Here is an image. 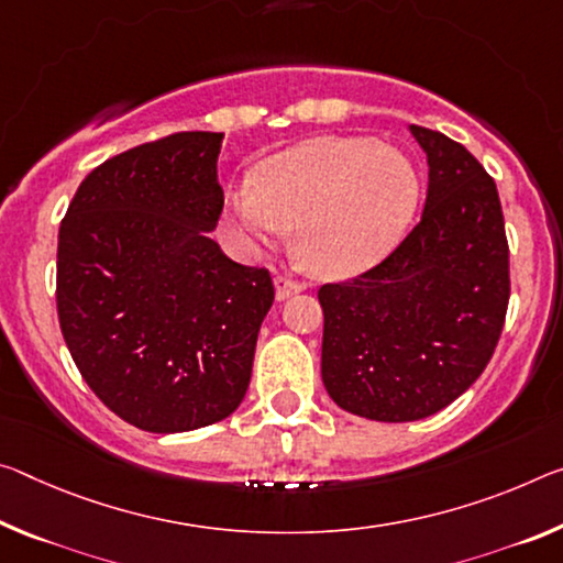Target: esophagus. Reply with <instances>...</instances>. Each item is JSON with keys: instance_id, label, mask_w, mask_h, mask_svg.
I'll list each match as a JSON object with an SVG mask.
<instances>
[{"instance_id": "34e87169", "label": "esophagus", "mask_w": 563, "mask_h": 563, "mask_svg": "<svg viewBox=\"0 0 563 563\" xmlns=\"http://www.w3.org/2000/svg\"><path fill=\"white\" fill-rule=\"evenodd\" d=\"M273 283H275V300H278V302L288 300L290 296H296V292L302 290L300 283H296L292 278H285V275H278V278H275Z\"/></svg>"}]
</instances>
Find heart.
<instances>
[{
	"label": "heart",
	"mask_w": 563,
	"mask_h": 563,
	"mask_svg": "<svg viewBox=\"0 0 563 563\" xmlns=\"http://www.w3.org/2000/svg\"><path fill=\"white\" fill-rule=\"evenodd\" d=\"M418 175L396 147L371 137H313L257 167L228 192L225 216L245 245L292 230V253L320 278H353L378 265L406 233Z\"/></svg>",
	"instance_id": "b5f03b06"
}]
</instances>
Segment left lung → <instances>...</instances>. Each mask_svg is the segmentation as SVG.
Here are the masks:
<instances>
[{"label": "left lung", "instance_id": "obj_1", "mask_svg": "<svg viewBox=\"0 0 563 563\" xmlns=\"http://www.w3.org/2000/svg\"><path fill=\"white\" fill-rule=\"evenodd\" d=\"M408 132L428 163L421 222L380 265L318 290L328 396L383 423L439 413L474 386L511 290L496 183L459 142L418 124Z\"/></svg>", "mask_w": 563, "mask_h": 563}]
</instances>
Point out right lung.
Instances as JSON below:
<instances>
[{
  "label": "right lung",
  "instance_id": "right-lung-1",
  "mask_svg": "<svg viewBox=\"0 0 563 563\" xmlns=\"http://www.w3.org/2000/svg\"><path fill=\"white\" fill-rule=\"evenodd\" d=\"M222 132H177L107 159L59 225L57 313L102 404L150 433L218 423L243 404L271 273L210 238Z\"/></svg>",
  "mask_w": 563,
  "mask_h": 563
}]
</instances>
